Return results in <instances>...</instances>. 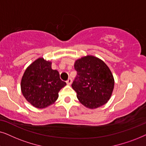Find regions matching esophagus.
I'll list each match as a JSON object with an SVG mask.
<instances>
[{"label": "esophagus", "mask_w": 146, "mask_h": 146, "mask_svg": "<svg viewBox=\"0 0 146 146\" xmlns=\"http://www.w3.org/2000/svg\"><path fill=\"white\" fill-rule=\"evenodd\" d=\"M66 83H67L68 85H71L72 83V78H68V80L66 81Z\"/></svg>", "instance_id": "1"}]
</instances>
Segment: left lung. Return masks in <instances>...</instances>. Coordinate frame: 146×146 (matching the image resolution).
<instances>
[{
	"mask_svg": "<svg viewBox=\"0 0 146 146\" xmlns=\"http://www.w3.org/2000/svg\"><path fill=\"white\" fill-rule=\"evenodd\" d=\"M74 68L78 76L72 87L80 102L90 109L106 104L114 88V78L106 64L99 58L87 55L75 61Z\"/></svg>",
	"mask_w": 146,
	"mask_h": 146,
	"instance_id": "8db88e82",
	"label": "left lung"
}]
</instances>
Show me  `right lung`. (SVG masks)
<instances>
[{
  "mask_svg": "<svg viewBox=\"0 0 146 146\" xmlns=\"http://www.w3.org/2000/svg\"><path fill=\"white\" fill-rule=\"evenodd\" d=\"M66 85L59 72L52 69V62L38 58L25 70L21 88L25 99L36 108H45L54 104L58 92Z\"/></svg>",
  "mask_w": 146,
  "mask_h": 146,
  "instance_id": "right-lung-1",
  "label": "right lung"
}]
</instances>
